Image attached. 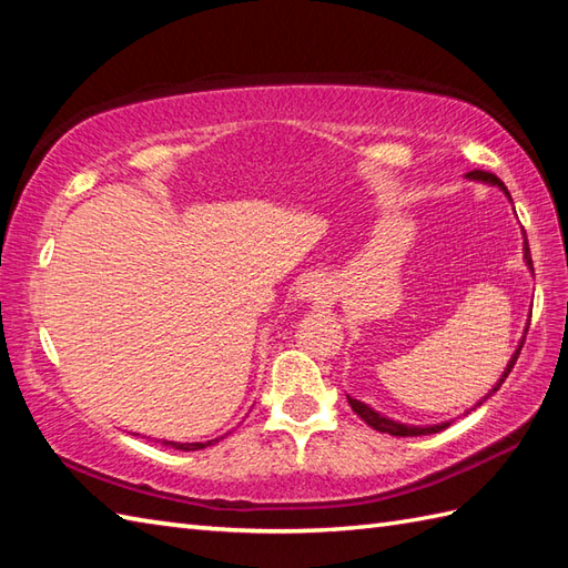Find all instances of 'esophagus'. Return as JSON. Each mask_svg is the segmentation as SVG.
<instances>
[{
  "label": "esophagus",
  "mask_w": 568,
  "mask_h": 568,
  "mask_svg": "<svg viewBox=\"0 0 568 568\" xmlns=\"http://www.w3.org/2000/svg\"><path fill=\"white\" fill-rule=\"evenodd\" d=\"M324 295H327V283L322 275H305L297 285V300H303V303H317Z\"/></svg>",
  "instance_id": "34e87169"
}]
</instances>
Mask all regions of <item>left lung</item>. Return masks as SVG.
<instances>
[{
	"label": "left lung",
	"instance_id": "8db88e82",
	"mask_svg": "<svg viewBox=\"0 0 568 568\" xmlns=\"http://www.w3.org/2000/svg\"><path fill=\"white\" fill-rule=\"evenodd\" d=\"M466 178L468 180H480V183H488V185H498L505 195L510 197V192H508V187L503 185V180L500 178H496L493 173H486V171H470V173H466ZM525 261H527V265H529V271H535L532 268V256H529V246H527V239H525ZM525 334H527V329H525ZM523 344H525V339L520 342V346H517V352L513 354V358L508 361V368L503 371V376H500V381L493 385V390L484 397V400H480L476 407H480L484 405L488 397L496 393V390H500V385L505 383V378L510 376V371H513V366H515V361H517V356H520V352H523ZM346 400H348V405H352V409L354 413L366 422L368 427H373V429H378V432H385V434H393V437H422V434H437V432H442V429H446L449 427V422H442V425H429V427H413V425H403V422H395V419H390V417H385V415H381V413H376V409L373 407H368L366 403H361V400H354V397H348L346 395Z\"/></svg>",
	"mask_w": 568,
	"mask_h": 568
}]
</instances>
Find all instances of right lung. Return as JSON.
I'll use <instances>...</instances> for the list:
<instances>
[{"mask_svg": "<svg viewBox=\"0 0 568 568\" xmlns=\"http://www.w3.org/2000/svg\"><path fill=\"white\" fill-rule=\"evenodd\" d=\"M222 439V437H220ZM220 439H210V442H192V444H180V442H163L165 446H173V449H180V452H197V449H204V446H212L214 442Z\"/></svg>", "mask_w": 568, "mask_h": 568, "instance_id": "add662e5", "label": "right lung"}]
</instances>
